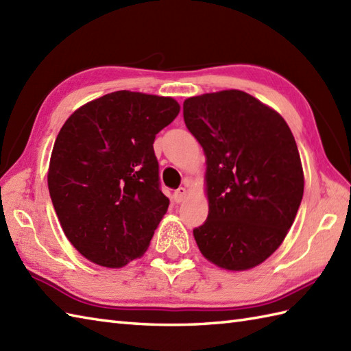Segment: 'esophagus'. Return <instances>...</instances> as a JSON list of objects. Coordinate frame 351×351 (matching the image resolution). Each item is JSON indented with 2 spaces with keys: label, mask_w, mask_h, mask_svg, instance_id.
I'll return each mask as SVG.
<instances>
[{
  "label": "esophagus",
  "mask_w": 351,
  "mask_h": 351,
  "mask_svg": "<svg viewBox=\"0 0 351 351\" xmlns=\"http://www.w3.org/2000/svg\"><path fill=\"white\" fill-rule=\"evenodd\" d=\"M187 189H185V187H180V189H178V190H175V193H173V199H175V202L176 204H181L182 202V200L185 199V197H187Z\"/></svg>",
  "instance_id": "34e87169"
}]
</instances>
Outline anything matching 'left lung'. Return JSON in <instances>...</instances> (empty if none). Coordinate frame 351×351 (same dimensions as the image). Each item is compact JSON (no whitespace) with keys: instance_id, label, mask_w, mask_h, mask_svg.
<instances>
[{"instance_id":"left-lung-1","label":"left lung","mask_w":351,"mask_h":351,"mask_svg":"<svg viewBox=\"0 0 351 351\" xmlns=\"http://www.w3.org/2000/svg\"><path fill=\"white\" fill-rule=\"evenodd\" d=\"M184 122L206 156V221L193 229L202 255L249 270L274 253L303 197L300 154L283 117L241 90L184 101Z\"/></svg>"}]
</instances>
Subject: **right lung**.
Wrapping results in <instances>:
<instances>
[{"label":"right lung","mask_w":351,"mask_h":351,"mask_svg":"<svg viewBox=\"0 0 351 351\" xmlns=\"http://www.w3.org/2000/svg\"><path fill=\"white\" fill-rule=\"evenodd\" d=\"M178 113L173 98L119 90L87 102L62 126L49 196L64 235L92 263L119 268L146 252L169 208L154 140Z\"/></svg>","instance_id":"obj_1"}]
</instances>
